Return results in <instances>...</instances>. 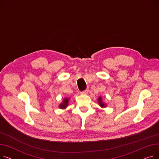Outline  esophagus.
Returning <instances> with one entry per match:
<instances>
[{
    "label": "esophagus",
    "instance_id": "34e87169",
    "mask_svg": "<svg viewBox=\"0 0 159 159\" xmlns=\"http://www.w3.org/2000/svg\"><path fill=\"white\" fill-rule=\"evenodd\" d=\"M88 91H89V89H85L84 91H82L81 93H82V94H87V93H88Z\"/></svg>",
    "mask_w": 159,
    "mask_h": 159
}]
</instances>
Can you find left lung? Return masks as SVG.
I'll return each instance as SVG.
<instances>
[{
	"label": "left lung",
	"instance_id": "obj_1",
	"mask_svg": "<svg viewBox=\"0 0 159 159\" xmlns=\"http://www.w3.org/2000/svg\"><path fill=\"white\" fill-rule=\"evenodd\" d=\"M98 103H99V104H100V106H102V107H105L104 104L102 103L101 97H99V98H98Z\"/></svg>",
	"mask_w": 159,
	"mask_h": 159
}]
</instances>
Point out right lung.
Segmentation results:
<instances>
[{
	"label": "right lung",
	"instance_id": "obj_1",
	"mask_svg": "<svg viewBox=\"0 0 159 159\" xmlns=\"http://www.w3.org/2000/svg\"><path fill=\"white\" fill-rule=\"evenodd\" d=\"M68 98H65L64 99V101L59 106L60 108H62V109H63V108H66V106H68Z\"/></svg>",
	"mask_w": 159,
	"mask_h": 159
}]
</instances>
